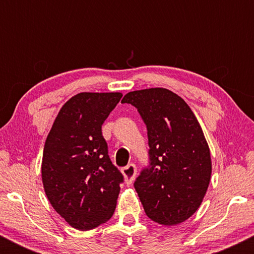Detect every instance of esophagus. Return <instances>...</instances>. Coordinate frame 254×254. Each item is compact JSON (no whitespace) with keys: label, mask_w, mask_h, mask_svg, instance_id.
<instances>
[{"label":"esophagus","mask_w":254,"mask_h":254,"mask_svg":"<svg viewBox=\"0 0 254 254\" xmlns=\"http://www.w3.org/2000/svg\"><path fill=\"white\" fill-rule=\"evenodd\" d=\"M122 173H123L124 176V179H125V183L129 185L135 180V177H136V173H137V168L136 166L133 164H130L127 165V167H124L123 170H122Z\"/></svg>","instance_id":"obj_1"}]
</instances>
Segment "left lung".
<instances>
[{
    "label": "left lung",
    "mask_w": 254,
    "mask_h": 254,
    "mask_svg": "<svg viewBox=\"0 0 254 254\" xmlns=\"http://www.w3.org/2000/svg\"><path fill=\"white\" fill-rule=\"evenodd\" d=\"M122 103L135 106L147 125L149 166L135 190L147 216L164 226L191 217L202 203L211 177V157L190 106L166 88L133 90Z\"/></svg>",
    "instance_id": "obj_1"
}]
</instances>
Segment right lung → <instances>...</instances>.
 Wrapping results in <instances>:
<instances>
[{"instance_id": "add662e5", "label": "right lung", "mask_w": 254, "mask_h": 254, "mask_svg": "<svg viewBox=\"0 0 254 254\" xmlns=\"http://www.w3.org/2000/svg\"><path fill=\"white\" fill-rule=\"evenodd\" d=\"M122 93H78L58 112L46 137L42 179L46 197L72 228L89 230L115 212L123 174L111 162L101 125Z\"/></svg>"}]
</instances>
